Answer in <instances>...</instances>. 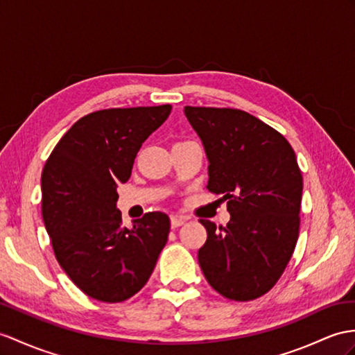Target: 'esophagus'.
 <instances>
[{
	"label": "esophagus",
	"mask_w": 355,
	"mask_h": 355,
	"mask_svg": "<svg viewBox=\"0 0 355 355\" xmlns=\"http://www.w3.org/2000/svg\"><path fill=\"white\" fill-rule=\"evenodd\" d=\"M170 220H171V227H173V229L180 227V226H182V224H185V221H187V218L179 217V215H173V217H171Z\"/></svg>",
	"instance_id": "34e87169"
}]
</instances>
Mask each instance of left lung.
Listing matches in <instances>:
<instances>
[{
	"label": "left lung",
	"instance_id": "left-lung-1",
	"mask_svg": "<svg viewBox=\"0 0 355 355\" xmlns=\"http://www.w3.org/2000/svg\"><path fill=\"white\" fill-rule=\"evenodd\" d=\"M207 161V189L227 202L226 227L200 220L207 232L198 263L223 297L250 301L282 277L300 233L302 176L280 132L235 108L185 107Z\"/></svg>",
	"mask_w": 355,
	"mask_h": 355
}]
</instances>
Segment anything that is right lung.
Wrapping results in <instances>:
<instances>
[{
  "label": "right lung",
  "mask_w": 355,
  "mask_h": 355,
  "mask_svg": "<svg viewBox=\"0 0 355 355\" xmlns=\"http://www.w3.org/2000/svg\"><path fill=\"white\" fill-rule=\"evenodd\" d=\"M171 105L110 108L81 117L42 171V217L55 259L85 295L120 302L148 283L167 243L170 218L144 214L123 227L117 185L131 178L141 144Z\"/></svg>",
  "instance_id": "obj_1"
}]
</instances>
